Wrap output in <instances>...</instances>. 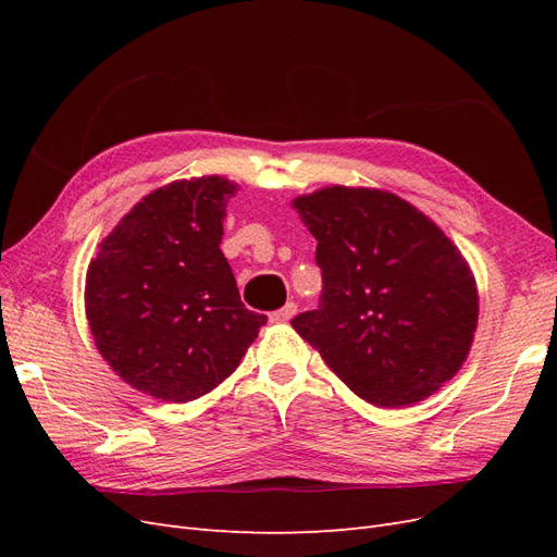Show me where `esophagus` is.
<instances>
[{
    "label": "esophagus",
    "mask_w": 557,
    "mask_h": 557,
    "mask_svg": "<svg viewBox=\"0 0 557 557\" xmlns=\"http://www.w3.org/2000/svg\"><path fill=\"white\" fill-rule=\"evenodd\" d=\"M295 313H297V305H293V301H288V305H285L283 309H278V311H274L272 315H269V320H272V323H288V320H290Z\"/></svg>",
    "instance_id": "obj_1"
}]
</instances>
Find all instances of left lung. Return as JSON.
Segmentation results:
<instances>
[{
	"label": "left lung",
	"instance_id": "obj_1",
	"mask_svg": "<svg viewBox=\"0 0 557 557\" xmlns=\"http://www.w3.org/2000/svg\"><path fill=\"white\" fill-rule=\"evenodd\" d=\"M315 237L323 297L293 318L352 393L385 409L409 407L465 364L479 323V290L460 248L407 199L330 185L293 201Z\"/></svg>",
	"mask_w": 557,
	"mask_h": 557
}]
</instances>
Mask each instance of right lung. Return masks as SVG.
Segmentation results:
<instances>
[{
	"label": "right lung",
	"instance_id": "right-lung-1",
	"mask_svg": "<svg viewBox=\"0 0 557 557\" xmlns=\"http://www.w3.org/2000/svg\"><path fill=\"white\" fill-rule=\"evenodd\" d=\"M237 190L223 176L162 185L121 218L88 267L95 346L144 395L183 404L211 393L267 323L242 305L221 250Z\"/></svg>",
	"mask_w": 557,
	"mask_h": 557
}]
</instances>
